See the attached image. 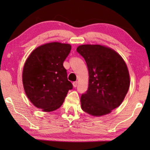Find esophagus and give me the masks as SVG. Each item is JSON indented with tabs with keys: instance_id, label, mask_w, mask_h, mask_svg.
<instances>
[{
	"instance_id": "esophagus-1",
	"label": "esophagus",
	"mask_w": 150,
	"mask_h": 150,
	"mask_svg": "<svg viewBox=\"0 0 150 150\" xmlns=\"http://www.w3.org/2000/svg\"><path fill=\"white\" fill-rule=\"evenodd\" d=\"M77 86V82H73V86L74 88H76Z\"/></svg>"
}]
</instances>
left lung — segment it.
<instances>
[{"instance_id": "1", "label": "left lung", "mask_w": 150, "mask_h": 150, "mask_svg": "<svg viewBox=\"0 0 150 150\" xmlns=\"http://www.w3.org/2000/svg\"><path fill=\"white\" fill-rule=\"evenodd\" d=\"M77 52L89 73L88 89L81 97L82 110L94 117L110 113L122 104L129 88V71L122 57L99 44H83Z\"/></svg>"}]
</instances>
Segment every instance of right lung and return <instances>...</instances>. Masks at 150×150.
<instances>
[{"mask_svg": "<svg viewBox=\"0 0 150 150\" xmlns=\"http://www.w3.org/2000/svg\"><path fill=\"white\" fill-rule=\"evenodd\" d=\"M71 49L69 44H44L35 49L24 63L22 84L25 93L35 106L43 111L59 108L72 89L63 66Z\"/></svg>", "mask_w": 150, "mask_h": 150, "instance_id": "right-lung-1", "label": "right lung"}]
</instances>
